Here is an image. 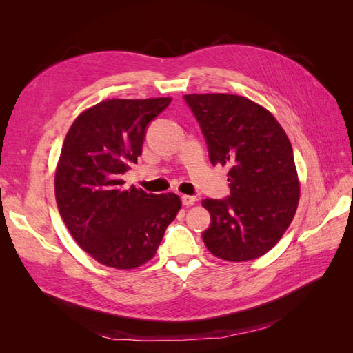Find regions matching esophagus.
<instances>
[{"label": "esophagus", "instance_id": "esophagus-1", "mask_svg": "<svg viewBox=\"0 0 353 353\" xmlns=\"http://www.w3.org/2000/svg\"><path fill=\"white\" fill-rule=\"evenodd\" d=\"M182 203L185 206H192L194 203H196V197L192 196H182Z\"/></svg>", "mask_w": 353, "mask_h": 353}]
</instances>
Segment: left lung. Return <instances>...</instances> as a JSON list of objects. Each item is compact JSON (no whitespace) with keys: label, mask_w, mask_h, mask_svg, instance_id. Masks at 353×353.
<instances>
[{"label":"left lung","mask_w":353,"mask_h":353,"mask_svg":"<svg viewBox=\"0 0 353 353\" xmlns=\"http://www.w3.org/2000/svg\"><path fill=\"white\" fill-rule=\"evenodd\" d=\"M183 100L203 133L209 161L230 168V196L201 201L211 214L203 243L224 261L256 259L296 214L301 190L291 142L267 109L244 97L191 94Z\"/></svg>","instance_id":"obj_1"}]
</instances>
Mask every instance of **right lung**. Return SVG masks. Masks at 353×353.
Wrapping results in <instances>:
<instances>
[{
	"instance_id": "obj_1",
	"label": "right lung",
	"mask_w": 353,
	"mask_h": 353,
	"mask_svg": "<svg viewBox=\"0 0 353 353\" xmlns=\"http://www.w3.org/2000/svg\"><path fill=\"white\" fill-rule=\"evenodd\" d=\"M171 99L106 100L72 123L56 170L59 212L77 244L100 264L134 268L154 256L181 199L125 188L148 124Z\"/></svg>"
}]
</instances>
